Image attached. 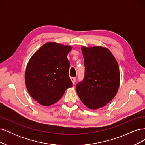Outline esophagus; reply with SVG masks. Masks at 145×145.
<instances>
[{
    "mask_svg": "<svg viewBox=\"0 0 145 145\" xmlns=\"http://www.w3.org/2000/svg\"><path fill=\"white\" fill-rule=\"evenodd\" d=\"M70 79H71V80L72 81V82L74 85L75 84L76 81V77H71V78H70Z\"/></svg>",
    "mask_w": 145,
    "mask_h": 145,
    "instance_id": "esophagus-1",
    "label": "esophagus"
}]
</instances>
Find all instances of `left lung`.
Returning a JSON list of instances; mask_svg holds the SVG:
<instances>
[{"mask_svg": "<svg viewBox=\"0 0 145 145\" xmlns=\"http://www.w3.org/2000/svg\"><path fill=\"white\" fill-rule=\"evenodd\" d=\"M85 77L76 85L82 103L91 109L105 106L115 97L120 86L119 67L108 48L100 46L81 48Z\"/></svg>", "mask_w": 145, "mask_h": 145, "instance_id": "left-lung-1", "label": "left lung"}]
</instances>
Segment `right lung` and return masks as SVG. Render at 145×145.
Listing matches in <instances>:
<instances>
[{
  "label": "right lung",
  "mask_w": 145,
  "mask_h": 145,
  "mask_svg": "<svg viewBox=\"0 0 145 145\" xmlns=\"http://www.w3.org/2000/svg\"><path fill=\"white\" fill-rule=\"evenodd\" d=\"M72 48L71 46L48 42L29 59L25 74L26 86L32 98L43 106L54 104L66 89L72 86L67 59Z\"/></svg>",
  "instance_id": "add662e5"
}]
</instances>
